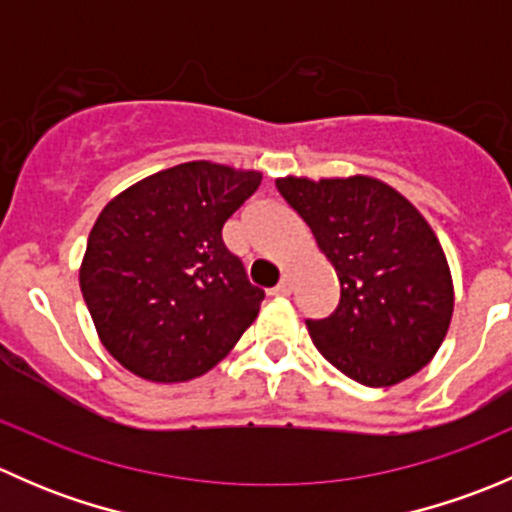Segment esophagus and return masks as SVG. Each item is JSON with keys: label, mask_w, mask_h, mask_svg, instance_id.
<instances>
[{"label": "esophagus", "mask_w": 512, "mask_h": 512, "mask_svg": "<svg viewBox=\"0 0 512 512\" xmlns=\"http://www.w3.org/2000/svg\"><path fill=\"white\" fill-rule=\"evenodd\" d=\"M292 289H294L292 275H289V272H285V275H282V280H280V285L275 287V294H282V297H287V294H292Z\"/></svg>", "instance_id": "1"}]
</instances>
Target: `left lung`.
<instances>
[{
  "label": "left lung",
  "mask_w": 512,
  "mask_h": 512,
  "mask_svg": "<svg viewBox=\"0 0 512 512\" xmlns=\"http://www.w3.org/2000/svg\"><path fill=\"white\" fill-rule=\"evenodd\" d=\"M337 270L342 297L327 319H307L329 364L364 386L414 376L443 344L453 280L436 232L391 185L369 175L277 178Z\"/></svg>",
  "instance_id": "1"
}]
</instances>
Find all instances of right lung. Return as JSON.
<instances>
[{"label":"right lung","mask_w":512,"mask_h":512,"mask_svg":"<svg viewBox=\"0 0 512 512\" xmlns=\"http://www.w3.org/2000/svg\"><path fill=\"white\" fill-rule=\"evenodd\" d=\"M262 173L193 160L123 190L91 227L79 270L98 339L136 376L190 381L230 354L265 292L223 242Z\"/></svg>","instance_id":"obj_1"}]
</instances>
